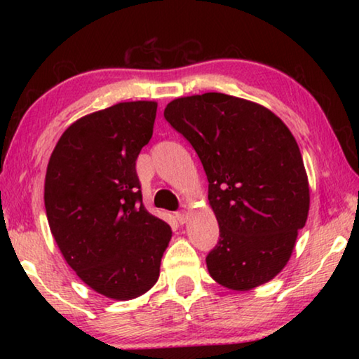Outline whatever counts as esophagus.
I'll return each instance as SVG.
<instances>
[{
	"instance_id": "esophagus-1",
	"label": "esophagus",
	"mask_w": 359,
	"mask_h": 359,
	"mask_svg": "<svg viewBox=\"0 0 359 359\" xmlns=\"http://www.w3.org/2000/svg\"><path fill=\"white\" fill-rule=\"evenodd\" d=\"M187 212L185 210H179V212H175V220H177L180 224H184L185 222H187Z\"/></svg>"
}]
</instances>
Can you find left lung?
Wrapping results in <instances>:
<instances>
[{
    "label": "left lung",
    "mask_w": 359,
    "mask_h": 359,
    "mask_svg": "<svg viewBox=\"0 0 359 359\" xmlns=\"http://www.w3.org/2000/svg\"><path fill=\"white\" fill-rule=\"evenodd\" d=\"M165 118L196 151L220 239L205 263L223 287L247 291L288 263L309 214L296 139L269 109L224 93L177 98Z\"/></svg>",
    "instance_id": "obj_1"
}]
</instances>
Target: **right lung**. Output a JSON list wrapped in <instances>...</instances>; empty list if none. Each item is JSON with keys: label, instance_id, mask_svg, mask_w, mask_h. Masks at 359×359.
Returning <instances> with one entry per match:
<instances>
[{"label": "right lung", "instance_id": "add662e5", "mask_svg": "<svg viewBox=\"0 0 359 359\" xmlns=\"http://www.w3.org/2000/svg\"><path fill=\"white\" fill-rule=\"evenodd\" d=\"M155 101L118 102L74 121L47 165L48 226L81 280L126 301L160 277L172 231L144 208L136 160L154 135Z\"/></svg>", "mask_w": 359, "mask_h": 359}]
</instances>
